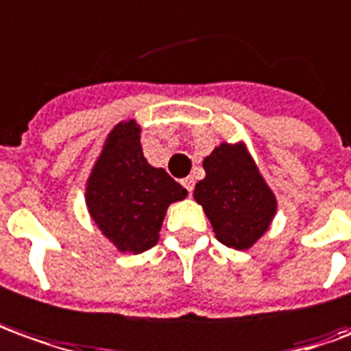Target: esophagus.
<instances>
[{
  "instance_id": "1",
  "label": "esophagus",
  "mask_w": 351,
  "mask_h": 351,
  "mask_svg": "<svg viewBox=\"0 0 351 351\" xmlns=\"http://www.w3.org/2000/svg\"><path fill=\"white\" fill-rule=\"evenodd\" d=\"M181 185L189 191V193H193V189H195V180L193 178H185V180H181Z\"/></svg>"
}]
</instances>
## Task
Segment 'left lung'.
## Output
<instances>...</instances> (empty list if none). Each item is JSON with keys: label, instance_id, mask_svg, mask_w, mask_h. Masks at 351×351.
<instances>
[{"label": "left lung", "instance_id": "1", "mask_svg": "<svg viewBox=\"0 0 351 351\" xmlns=\"http://www.w3.org/2000/svg\"><path fill=\"white\" fill-rule=\"evenodd\" d=\"M202 168L206 178L195 185L193 197L212 223L221 245L248 250L269 229L277 199L258 170L245 143L217 145Z\"/></svg>", "mask_w": 351, "mask_h": 351}]
</instances>
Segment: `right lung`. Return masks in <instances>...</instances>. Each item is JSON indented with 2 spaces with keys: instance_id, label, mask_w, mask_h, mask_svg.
Here are the masks:
<instances>
[{
  "instance_id": "1",
  "label": "right lung",
  "mask_w": 351,
  "mask_h": 351,
  "mask_svg": "<svg viewBox=\"0 0 351 351\" xmlns=\"http://www.w3.org/2000/svg\"><path fill=\"white\" fill-rule=\"evenodd\" d=\"M185 197L166 170L147 162L139 124H116L86 183L88 212L101 233L120 252H145L158 243L168 206Z\"/></svg>"
}]
</instances>
